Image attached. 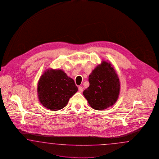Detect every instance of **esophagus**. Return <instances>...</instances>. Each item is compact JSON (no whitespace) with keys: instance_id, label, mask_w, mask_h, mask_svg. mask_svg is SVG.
Listing matches in <instances>:
<instances>
[{"instance_id":"esophagus-1","label":"esophagus","mask_w":159,"mask_h":159,"mask_svg":"<svg viewBox=\"0 0 159 159\" xmlns=\"http://www.w3.org/2000/svg\"><path fill=\"white\" fill-rule=\"evenodd\" d=\"M78 89H79V91L80 93H82V92H83V88L82 87L79 86Z\"/></svg>"}]
</instances>
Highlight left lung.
<instances>
[{"label": "left lung", "mask_w": 159, "mask_h": 159, "mask_svg": "<svg viewBox=\"0 0 159 159\" xmlns=\"http://www.w3.org/2000/svg\"><path fill=\"white\" fill-rule=\"evenodd\" d=\"M90 86L83 92L89 105L104 110L116 103L120 92L118 76L111 63L102 61L89 76Z\"/></svg>", "instance_id": "left-lung-1"}]
</instances>
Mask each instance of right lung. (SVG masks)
Returning <instances> with one entry per match:
<instances>
[{
    "label": "right lung",
    "mask_w": 159,
    "mask_h": 159,
    "mask_svg": "<svg viewBox=\"0 0 159 159\" xmlns=\"http://www.w3.org/2000/svg\"><path fill=\"white\" fill-rule=\"evenodd\" d=\"M77 90L74 80L66 73L61 69L52 68L43 72L37 85L39 101L51 111L62 109Z\"/></svg>",
    "instance_id": "obj_1"
}]
</instances>
